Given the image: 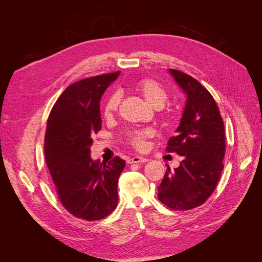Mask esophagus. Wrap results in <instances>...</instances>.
<instances>
[{
    "instance_id": "obj_1",
    "label": "esophagus",
    "mask_w": 262,
    "mask_h": 262,
    "mask_svg": "<svg viewBox=\"0 0 262 262\" xmlns=\"http://www.w3.org/2000/svg\"><path fill=\"white\" fill-rule=\"evenodd\" d=\"M145 162H148V160L146 158H142V157H139V156H135L130 159L127 160V163L128 164H134V163H145Z\"/></svg>"
}]
</instances>
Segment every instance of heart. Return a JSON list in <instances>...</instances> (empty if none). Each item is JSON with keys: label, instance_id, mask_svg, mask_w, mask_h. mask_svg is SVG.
I'll list each match as a JSON object with an SVG mask.
<instances>
[{"label": "heart", "instance_id": "1", "mask_svg": "<svg viewBox=\"0 0 262 262\" xmlns=\"http://www.w3.org/2000/svg\"><path fill=\"white\" fill-rule=\"evenodd\" d=\"M137 90L142 95L144 100L154 108H162L168 100V93L166 89L161 84L150 79H144L140 81L137 85ZM120 98V94L115 92L106 99L103 105V115L105 118L114 116L118 110ZM174 117L173 112H168L164 115L165 121L169 123L174 121ZM149 137H151V132L149 129H136L128 134V142L138 150H143L146 147V140Z\"/></svg>", "mask_w": 262, "mask_h": 262}]
</instances>
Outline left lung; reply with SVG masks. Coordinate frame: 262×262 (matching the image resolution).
I'll return each mask as SVG.
<instances>
[{"mask_svg": "<svg viewBox=\"0 0 262 262\" xmlns=\"http://www.w3.org/2000/svg\"><path fill=\"white\" fill-rule=\"evenodd\" d=\"M186 95L177 135L166 150L183 158L178 168L167 170L159 186V200L174 210H189L203 204L215 190L225 156V128L215 100L200 82L170 69Z\"/></svg>", "mask_w": 262, "mask_h": 262, "instance_id": "obj_1", "label": "left lung"}]
</instances>
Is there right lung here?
I'll return each instance as SVG.
<instances>
[{"label":"right lung","instance_id":"right-lung-1","mask_svg":"<svg viewBox=\"0 0 262 262\" xmlns=\"http://www.w3.org/2000/svg\"><path fill=\"white\" fill-rule=\"evenodd\" d=\"M120 71L73 83L55 102L47 125L45 156L61 204L74 216L98 221L118 203V178L124 160L93 161L90 147L101 129L99 102Z\"/></svg>","mask_w":262,"mask_h":262}]
</instances>
